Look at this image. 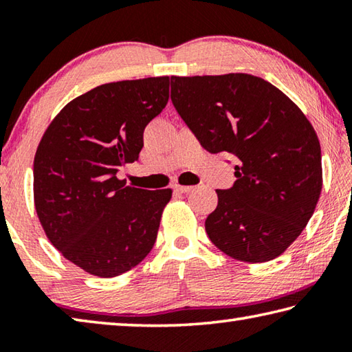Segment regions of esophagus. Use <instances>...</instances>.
I'll return each mask as SVG.
<instances>
[{"instance_id":"1","label":"esophagus","mask_w":352,"mask_h":352,"mask_svg":"<svg viewBox=\"0 0 352 352\" xmlns=\"http://www.w3.org/2000/svg\"><path fill=\"white\" fill-rule=\"evenodd\" d=\"M192 189H194V186H183V184H175L174 186V190H177V192H182V194L190 192Z\"/></svg>"}]
</instances>
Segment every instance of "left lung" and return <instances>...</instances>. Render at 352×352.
Segmentation results:
<instances>
[{
  "instance_id": "8db88e82",
  "label": "left lung",
  "mask_w": 352,
  "mask_h": 352,
  "mask_svg": "<svg viewBox=\"0 0 352 352\" xmlns=\"http://www.w3.org/2000/svg\"><path fill=\"white\" fill-rule=\"evenodd\" d=\"M170 99L201 147L237 158V180L216 190L208 237L237 261L278 258L305 230L323 186L311 122L281 90L252 74L172 76Z\"/></svg>"
}]
</instances>
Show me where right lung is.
<instances>
[{
    "mask_svg": "<svg viewBox=\"0 0 352 352\" xmlns=\"http://www.w3.org/2000/svg\"><path fill=\"white\" fill-rule=\"evenodd\" d=\"M169 77L111 82L71 100L34 158L35 210L65 258L94 276L129 272L151 253L170 189L127 186L148 122L168 104Z\"/></svg>",
    "mask_w": 352,
    "mask_h": 352,
    "instance_id": "obj_1",
    "label": "right lung"
}]
</instances>
